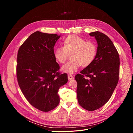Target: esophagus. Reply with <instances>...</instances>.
I'll list each match as a JSON object with an SVG mask.
<instances>
[{
    "mask_svg": "<svg viewBox=\"0 0 133 133\" xmlns=\"http://www.w3.org/2000/svg\"><path fill=\"white\" fill-rule=\"evenodd\" d=\"M68 81H70L71 80H73L74 79V77L73 76H72L71 75H68Z\"/></svg>",
    "mask_w": 133,
    "mask_h": 133,
    "instance_id": "1",
    "label": "esophagus"
}]
</instances>
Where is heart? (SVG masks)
I'll use <instances>...</instances> for the list:
<instances>
[{"mask_svg": "<svg viewBox=\"0 0 133 133\" xmlns=\"http://www.w3.org/2000/svg\"><path fill=\"white\" fill-rule=\"evenodd\" d=\"M71 61L62 67V70L67 74H73L79 67L89 66L94 60L97 53V47L91 42H86L75 35L69 36L64 40L63 47H57L54 56L59 63H64L68 54H71Z\"/></svg>", "mask_w": 133, "mask_h": 133, "instance_id": "1", "label": "heart"}]
</instances>
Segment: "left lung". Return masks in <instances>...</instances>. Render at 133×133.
Masks as SVG:
<instances>
[{
    "label": "left lung",
    "mask_w": 133,
    "mask_h": 133,
    "mask_svg": "<svg viewBox=\"0 0 133 133\" xmlns=\"http://www.w3.org/2000/svg\"><path fill=\"white\" fill-rule=\"evenodd\" d=\"M89 35L97 41L96 55L94 61L81 71L82 74L75 76V79L79 105L93 111L102 107L111 97L118 82L120 62L118 53L108 36L99 31Z\"/></svg>",
    "instance_id": "8db88e82"
}]
</instances>
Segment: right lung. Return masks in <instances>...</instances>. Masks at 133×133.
<instances>
[{"mask_svg":"<svg viewBox=\"0 0 133 133\" xmlns=\"http://www.w3.org/2000/svg\"><path fill=\"white\" fill-rule=\"evenodd\" d=\"M61 37L55 34L36 31L19 49L17 77L21 89L28 102L43 111H49L59 104L58 91L68 82L67 74L57 71L59 64L54 47Z\"/></svg>","mask_w":133,"mask_h":133,"instance_id":"obj_1","label":"right lung"}]
</instances>
